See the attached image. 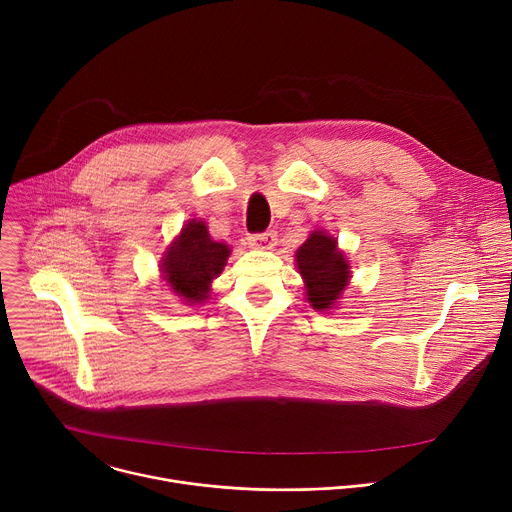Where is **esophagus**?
<instances>
[{
  "label": "esophagus",
  "mask_w": 512,
  "mask_h": 512,
  "mask_svg": "<svg viewBox=\"0 0 512 512\" xmlns=\"http://www.w3.org/2000/svg\"><path fill=\"white\" fill-rule=\"evenodd\" d=\"M247 241L255 249H274L278 238H276L274 230H267V232H261V234H249Z\"/></svg>",
  "instance_id": "34e87169"
}]
</instances>
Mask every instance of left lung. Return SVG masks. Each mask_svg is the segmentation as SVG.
I'll return each instance as SVG.
<instances>
[{
  "instance_id": "left-lung-1",
  "label": "left lung",
  "mask_w": 512,
  "mask_h": 512,
  "mask_svg": "<svg viewBox=\"0 0 512 512\" xmlns=\"http://www.w3.org/2000/svg\"><path fill=\"white\" fill-rule=\"evenodd\" d=\"M296 267L304 280L306 300L315 311L337 309L350 284V263L337 249V241L325 230H315L296 251Z\"/></svg>"
}]
</instances>
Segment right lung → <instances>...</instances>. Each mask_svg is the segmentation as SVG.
<instances>
[{
    "instance_id": "obj_1",
    "label": "right lung",
    "mask_w": 512,
    "mask_h": 512,
    "mask_svg": "<svg viewBox=\"0 0 512 512\" xmlns=\"http://www.w3.org/2000/svg\"><path fill=\"white\" fill-rule=\"evenodd\" d=\"M230 257L226 243H216L203 220H189L160 259L162 280L185 304L210 298L216 280Z\"/></svg>"
}]
</instances>
